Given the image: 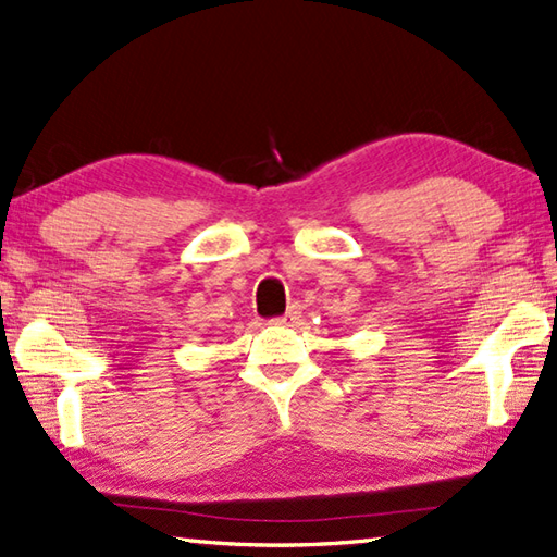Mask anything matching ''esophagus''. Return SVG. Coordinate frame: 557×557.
I'll return each mask as SVG.
<instances>
[{"instance_id": "1", "label": "esophagus", "mask_w": 557, "mask_h": 557, "mask_svg": "<svg viewBox=\"0 0 557 557\" xmlns=\"http://www.w3.org/2000/svg\"><path fill=\"white\" fill-rule=\"evenodd\" d=\"M299 313H301V307L299 304H292V307L287 309V313L285 315H280V319H275L277 323H297L299 321Z\"/></svg>"}]
</instances>
